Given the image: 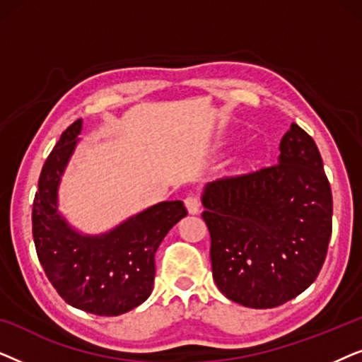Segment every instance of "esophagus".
<instances>
[{
    "instance_id": "obj_1",
    "label": "esophagus",
    "mask_w": 362,
    "mask_h": 362,
    "mask_svg": "<svg viewBox=\"0 0 362 362\" xmlns=\"http://www.w3.org/2000/svg\"><path fill=\"white\" fill-rule=\"evenodd\" d=\"M185 204H186V209L189 214H197V212L201 211V201H199V197L194 194L187 196L185 199Z\"/></svg>"
}]
</instances>
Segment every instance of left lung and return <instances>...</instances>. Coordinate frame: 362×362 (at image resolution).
Wrapping results in <instances>:
<instances>
[{"label": "left lung", "instance_id": "obj_1", "mask_svg": "<svg viewBox=\"0 0 362 362\" xmlns=\"http://www.w3.org/2000/svg\"><path fill=\"white\" fill-rule=\"evenodd\" d=\"M212 276L227 298L275 308L313 284L333 230V197L313 138L291 123L279 163L204 187Z\"/></svg>", "mask_w": 362, "mask_h": 362}]
</instances>
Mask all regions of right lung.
Listing matches in <instances>:
<instances>
[{"instance_id":"obj_1","label":"right lung","mask_w":362,"mask_h":362,"mask_svg":"<svg viewBox=\"0 0 362 362\" xmlns=\"http://www.w3.org/2000/svg\"><path fill=\"white\" fill-rule=\"evenodd\" d=\"M82 120L59 138L39 176L33 204L37 259L61 298L98 316H118L141 305L153 290L155 254L187 214L182 201H165L102 235H82L57 212V187L77 145Z\"/></svg>"}]
</instances>
